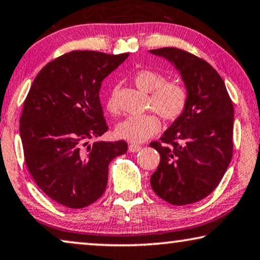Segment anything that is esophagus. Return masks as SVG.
Here are the masks:
<instances>
[{
  "instance_id": "esophagus-1",
  "label": "esophagus",
  "mask_w": 260,
  "mask_h": 260,
  "mask_svg": "<svg viewBox=\"0 0 260 260\" xmlns=\"http://www.w3.org/2000/svg\"><path fill=\"white\" fill-rule=\"evenodd\" d=\"M141 149V146L140 145H134V144H132V145H129L128 146V151L131 152V153H137V152H139Z\"/></svg>"
}]
</instances>
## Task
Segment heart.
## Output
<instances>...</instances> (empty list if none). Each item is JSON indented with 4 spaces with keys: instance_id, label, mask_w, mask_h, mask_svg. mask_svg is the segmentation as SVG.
I'll return each mask as SVG.
<instances>
[{
    "instance_id": "b5f03b06",
    "label": "heart",
    "mask_w": 260,
    "mask_h": 260,
    "mask_svg": "<svg viewBox=\"0 0 260 260\" xmlns=\"http://www.w3.org/2000/svg\"><path fill=\"white\" fill-rule=\"evenodd\" d=\"M133 81L139 89L151 93V106L162 119L173 121L184 112L187 104V90L181 83L166 82V79L153 71H139ZM111 113L118 112L115 90H113L106 102ZM160 129V120L154 114L128 116L116 125V137L122 140L140 144L154 135Z\"/></svg>"
}]
</instances>
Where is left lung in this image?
Returning a JSON list of instances; mask_svg holds the SVG:
<instances>
[{
	"instance_id": "left-lung-1",
	"label": "left lung",
	"mask_w": 260,
	"mask_h": 260,
	"mask_svg": "<svg viewBox=\"0 0 260 260\" xmlns=\"http://www.w3.org/2000/svg\"><path fill=\"white\" fill-rule=\"evenodd\" d=\"M149 53L164 57L187 90L181 115L149 146L160 154L151 177L153 191L172 205H188L214 191L231 162L233 105L225 83L205 60L178 48Z\"/></svg>"
}]
</instances>
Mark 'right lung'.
<instances>
[{
    "label": "right lung",
    "instance_id": "right-lung-1",
    "mask_svg": "<svg viewBox=\"0 0 260 260\" xmlns=\"http://www.w3.org/2000/svg\"><path fill=\"white\" fill-rule=\"evenodd\" d=\"M129 54L74 50L41 69L20 119L24 159L36 184L54 202L82 208L104 194L108 165L127 142L95 141L107 132L101 83Z\"/></svg>",
    "mask_w": 260,
    "mask_h": 260
}]
</instances>
